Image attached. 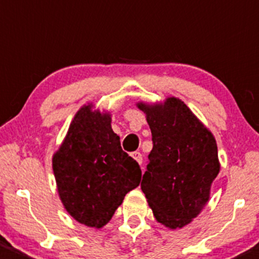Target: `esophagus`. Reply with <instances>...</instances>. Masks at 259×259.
Instances as JSON below:
<instances>
[{"label":"esophagus","mask_w":259,"mask_h":259,"mask_svg":"<svg viewBox=\"0 0 259 259\" xmlns=\"http://www.w3.org/2000/svg\"><path fill=\"white\" fill-rule=\"evenodd\" d=\"M133 157H134V159H137V162L139 163V165H142V162H143V156H142L141 152H134V153H133Z\"/></svg>","instance_id":"34e87169"}]
</instances>
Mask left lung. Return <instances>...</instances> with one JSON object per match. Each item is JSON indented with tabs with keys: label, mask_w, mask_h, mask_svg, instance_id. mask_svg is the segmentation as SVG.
Returning a JSON list of instances; mask_svg holds the SVG:
<instances>
[{
	"label": "left lung",
	"mask_w": 259,
	"mask_h": 259,
	"mask_svg": "<svg viewBox=\"0 0 259 259\" xmlns=\"http://www.w3.org/2000/svg\"><path fill=\"white\" fill-rule=\"evenodd\" d=\"M138 107L146 112L153 142L141 188L157 221L180 229L208 200L220 171L216 141L178 98Z\"/></svg>",
	"instance_id": "obj_1"
}]
</instances>
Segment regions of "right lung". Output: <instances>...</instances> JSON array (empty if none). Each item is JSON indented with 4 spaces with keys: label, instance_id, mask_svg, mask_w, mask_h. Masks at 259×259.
Listing matches in <instances>:
<instances>
[{
    "label": "right lung",
    "instance_id": "1",
    "mask_svg": "<svg viewBox=\"0 0 259 259\" xmlns=\"http://www.w3.org/2000/svg\"><path fill=\"white\" fill-rule=\"evenodd\" d=\"M84 106L52 159L66 211L88 228L105 226L125 195L139 185V163L122 151L108 113Z\"/></svg>",
    "mask_w": 259,
    "mask_h": 259
}]
</instances>
